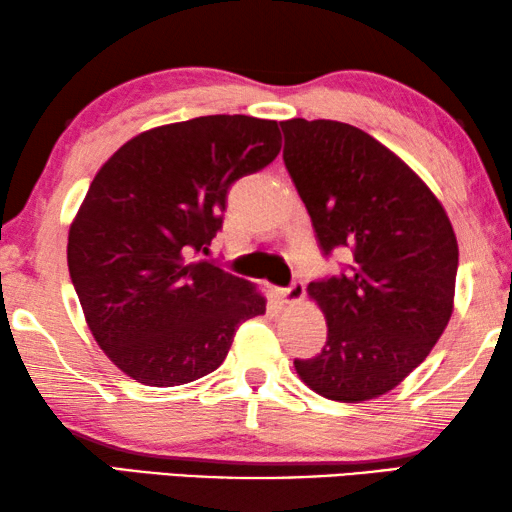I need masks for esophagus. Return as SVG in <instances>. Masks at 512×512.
<instances>
[{
    "label": "esophagus",
    "mask_w": 512,
    "mask_h": 512,
    "mask_svg": "<svg viewBox=\"0 0 512 512\" xmlns=\"http://www.w3.org/2000/svg\"><path fill=\"white\" fill-rule=\"evenodd\" d=\"M304 292H306L304 281H292L288 288H279V299L283 304H297V301L304 299Z\"/></svg>",
    "instance_id": "1"
}]
</instances>
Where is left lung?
Here are the masks:
<instances>
[{
    "label": "left lung",
    "instance_id": "1",
    "mask_svg": "<svg viewBox=\"0 0 512 512\" xmlns=\"http://www.w3.org/2000/svg\"><path fill=\"white\" fill-rule=\"evenodd\" d=\"M283 163L329 256L351 251L340 276L308 295L326 317L322 354L295 360L317 395L345 404L395 388L429 356L454 311L458 242L429 186L345 122H281Z\"/></svg>",
    "mask_w": 512,
    "mask_h": 512
}]
</instances>
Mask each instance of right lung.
<instances>
[{"mask_svg":"<svg viewBox=\"0 0 512 512\" xmlns=\"http://www.w3.org/2000/svg\"><path fill=\"white\" fill-rule=\"evenodd\" d=\"M281 152L274 120L206 115L149 129L95 174L67 267L97 345L138 383L172 388L222 365L265 297L211 261L233 183Z\"/></svg>","mask_w":512,"mask_h":512,"instance_id":"1","label":"right lung"}]
</instances>
